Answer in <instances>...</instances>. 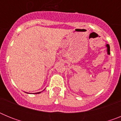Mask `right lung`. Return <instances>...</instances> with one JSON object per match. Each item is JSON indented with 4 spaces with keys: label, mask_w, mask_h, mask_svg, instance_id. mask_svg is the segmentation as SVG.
<instances>
[{
    "label": "right lung",
    "mask_w": 121,
    "mask_h": 121,
    "mask_svg": "<svg viewBox=\"0 0 121 121\" xmlns=\"http://www.w3.org/2000/svg\"><path fill=\"white\" fill-rule=\"evenodd\" d=\"M41 93V92H38V93H37V94H39V93Z\"/></svg>",
    "instance_id": "right-lung-1"
}]
</instances>
